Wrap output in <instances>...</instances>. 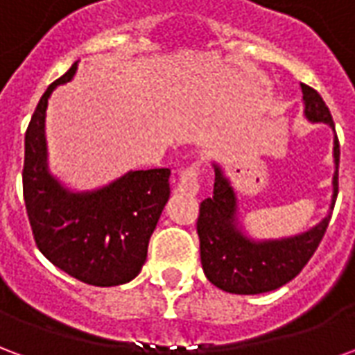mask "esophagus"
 <instances>
[{"instance_id": "obj_1", "label": "esophagus", "mask_w": 355, "mask_h": 355, "mask_svg": "<svg viewBox=\"0 0 355 355\" xmlns=\"http://www.w3.org/2000/svg\"><path fill=\"white\" fill-rule=\"evenodd\" d=\"M177 192L184 193V196H196L200 192V165L198 163H193L180 173Z\"/></svg>"}]
</instances>
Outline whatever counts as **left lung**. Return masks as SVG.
Masks as SVG:
<instances>
[{
  "label": "left lung",
  "instance_id": "1",
  "mask_svg": "<svg viewBox=\"0 0 355 355\" xmlns=\"http://www.w3.org/2000/svg\"><path fill=\"white\" fill-rule=\"evenodd\" d=\"M304 116L310 123H325L335 131V123L315 89L300 83ZM335 175L329 215L310 230L277 239H254L247 236L238 220V196L223 167H215L213 196L201 201L198 216L201 266L207 279L218 289L234 295H261L279 289L300 274L325 236L331 211L338 193V139L333 140Z\"/></svg>",
  "mask_w": 355,
  "mask_h": 355
}]
</instances>
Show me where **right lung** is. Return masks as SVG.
Instances as JSON below:
<instances>
[{
	"mask_svg": "<svg viewBox=\"0 0 355 355\" xmlns=\"http://www.w3.org/2000/svg\"><path fill=\"white\" fill-rule=\"evenodd\" d=\"M78 62L51 83L24 137L22 190L37 249L57 268L96 287L135 279L144 266L150 236L169 200L171 169L129 171L110 184L73 192L47 163L45 114L51 93L72 81Z\"/></svg>",
	"mask_w": 355,
	"mask_h": 355,
	"instance_id": "add662e5",
	"label": "right lung"
}]
</instances>
